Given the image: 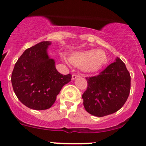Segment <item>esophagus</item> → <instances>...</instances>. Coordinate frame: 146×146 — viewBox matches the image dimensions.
<instances>
[{
	"mask_svg": "<svg viewBox=\"0 0 146 146\" xmlns=\"http://www.w3.org/2000/svg\"><path fill=\"white\" fill-rule=\"evenodd\" d=\"M80 76L79 75V74H72V80H75L76 78H78V77H80Z\"/></svg>",
	"mask_w": 146,
	"mask_h": 146,
	"instance_id": "1",
	"label": "esophagus"
}]
</instances>
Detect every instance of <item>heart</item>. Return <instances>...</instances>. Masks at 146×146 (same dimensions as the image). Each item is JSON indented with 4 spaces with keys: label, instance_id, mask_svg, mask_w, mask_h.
Masks as SVG:
<instances>
[{
    "label": "heart",
    "instance_id": "heart-1",
    "mask_svg": "<svg viewBox=\"0 0 146 146\" xmlns=\"http://www.w3.org/2000/svg\"><path fill=\"white\" fill-rule=\"evenodd\" d=\"M69 62L88 74H95L100 72L108 64V58L106 52L101 50L77 51L69 56Z\"/></svg>",
    "mask_w": 146,
    "mask_h": 146
}]
</instances>
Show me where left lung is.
<instances>
[{"label":"left lung","mask_w":146,"mask_h":146,"mask_svg":"<svg viewBox=\"0 0 146 146\" xmlns=\"http://www.w3.org/2000/svg\"><path fill=\"white\" fill-rule=\"evenodd\" d=\"M87 90L82 94L86 111L97 117L113 114L126 102L130 92L131 77L119 58L95 77H86Z\"/></svg>","instance_id":"8db88e82"}]
</instances>
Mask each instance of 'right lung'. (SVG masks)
Segmentation results:
<instances>
[{
	"label": "right lung",
	"instance_id": "right-lung-1",
	"mask_svg": "<svg viewBox=\"0 0 146 146\" xmlns=\"http://www.w3.org/2000/svg\"><path fill=\"white\" fill-rule=\"evenodd\" d=\"M50 42H42L27 49L15 64L11 83L18 99L36 110H47L55 103L64 85L72 79L70 74L63 75L55 68L47 49Z\"/></svg>",
	"mask_w": 146,
	"mask_h": 146
}]
</instances>
